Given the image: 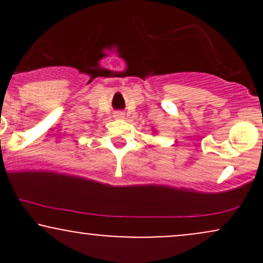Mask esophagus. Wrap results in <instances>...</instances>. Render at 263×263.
Segmentation results:
<instances>
[{"label":"esophagus","mask_w":263,"mask_h":263,"mask_svg":"<svg viewBox=\"0 0 263 263\" xmlns=\"http://www.w3.org/2000/svg\"><path fill=\"white\" fill-rule=\"evenodd\" d=\"M114 117H115V119L121 120V119H123V117H125V114H123L122 111H116V112L114 114Z\"/></svg>","instance_id":"34e87169"}]
</instances>
